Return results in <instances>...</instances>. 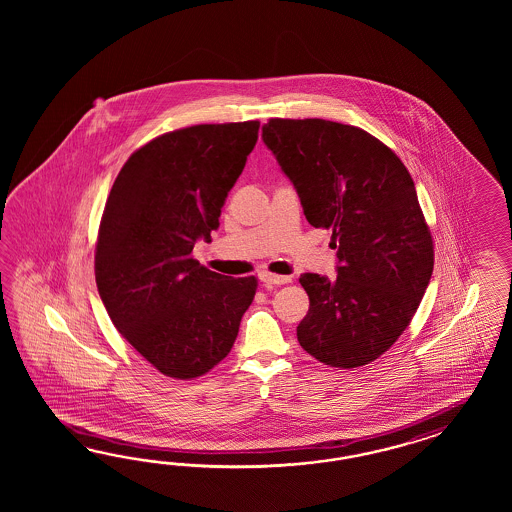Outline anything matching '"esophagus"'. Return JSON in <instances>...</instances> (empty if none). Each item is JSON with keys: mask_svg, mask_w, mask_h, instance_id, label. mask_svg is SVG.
Returning <instances> with one entry per match:
<instances>
[{"mask_svg": "<svg viewBox=\"0 0 512 512\" xmlns=\"http://www.w3.org/2000/svg\"><path fill=\"white\" fill-rule=\"evenodd\" d=\"M266 287H272V285H285V283H291V276H278V274H270V272H263L261 276Z\"/></svg>", "mask_w": 512, "mask_h": 512, "instance_id": "1", "label": "esophagus"}]
</instances>
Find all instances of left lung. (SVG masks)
I'll return each mask as SVG.
<instances>
[{"mask_svg": "<svg viewBox=\"0 0 512 512\" xmlns=\"http://www.w3.org/2000/svg\"><path fill=\"white\" fill-rule=\"evenodd\" d=\"M263 142L310 225L330 229L338 249L336 278L300 276L310 310L298 343L326 366H364L398 340L432 278L434 244L413 178L355 125L274 118Z\"/></svg>", "mask_w": 512, "mask_h": 512, "instance_id": "1", "label": "left lung"}]
</instances>
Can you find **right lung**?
Listing matches in <instances>:
<instances>
[{"mask_svg":"<svg viewBox=\"0 0 512 512\" xmlns=\"http://www.w3.org/2000/svg\"><path fill=\"white\" fill-rule=\"evenodd\" d=\"M259 122L165 133L125 161L99 227L95 283L118 332L174 379L229 355L257 279L229 278L191 257L210 242L244 171Z\"/></svg>","mask_w":512,"mask_h":512,"instance_id":"1","label":"right lung"}]
</instances>
